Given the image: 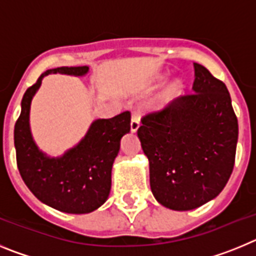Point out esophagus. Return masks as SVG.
I'll return each instance as SVG.
<instances>
[{"label":"esophagus","mask_w":256,"mask_h":256,"mask_svg":"<svg viewBox=\"0 0 256 256\" xmlns=\"http://www.w3.org/2000/svg\"><path fill=\"white\" fill-rule=\"evenodd\" d=\"M140 128V118L137 115H133L132 119H130V130L133 133H136Z\"/></svg>","instance_id":"1"}]
</instances>
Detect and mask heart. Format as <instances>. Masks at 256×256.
Instances as JSON below:
<instances>
[{
	"label": "heart",
	"instance_id": "1",
	"mask_svg": "<svg viewBox=\"0 0 256 256\" xmlns=\"http://www.w3.org/2000/svg\"><path fill=\"white\" fill-rule=\"evenodd\" d=\"M165 79H166V76H159V78H158V82H156V86H162V83L165 82ZM180 90H182V83H180V80L172 83V84L165 90L164 94H162L158 100L154 101V108H155V110H162V108H164L165 106L168 105L169 102H172V101L177 97V94H180Z\"/></svg>",
	"mask_w": 256,
	"mask_h": 256
}]
</instances>
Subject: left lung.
I'll use <instances>...</instances> for the list:
<instances>
[{"mask_svg": "<svg viewBox=\"0 0 256 256\" xmlns=\"http://www.w3.org/2000/svg\"><path fill=\"white\" fill-rule=\"evenodd\" d=\"M194 94L142 118L137 130L162 206L184 212L219 195L234 165L238 123L227 87L194 62Z\"/></svg>", "mask_w": 256, "mask_h": 256, "instance_id": "left-lung-1", "label": "left lung"}]
</instances>
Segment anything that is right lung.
Here are the masks:
<instances>
[{"label":"right lung","mask_w":256,"mask_h":256,"mask_svg":"<svg viewBox=\"0 0 256 256\" xmlns=\"http://www.w3.org/2000/svg\"><path fill=\"white\" fill-rule=\"evenodd\" d=\"M88 70V66H61L44 72L22 96V112L14 130L18 169L26 187L44 204L69 214H87L108 200L112 162L122 137L130 130V112L96 119L74 148L56 158L38 148L30 132L29 112L44 76L56 73L83 76Z\"/></svg>","instance_id":"obj_1"}]
</instances>
